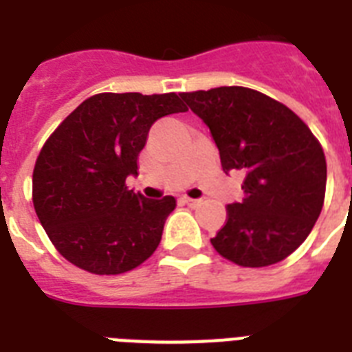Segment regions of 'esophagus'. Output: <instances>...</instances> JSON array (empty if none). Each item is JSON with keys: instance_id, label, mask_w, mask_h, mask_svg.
I'll return each instance as SVG.
<instances>
[{"instance_id": "1", "label": "esophagus", "mask_w": 352, "mask_h": 352, "mask_svg": "<svg viewBox=\"0 0 352 352\" xmlns=\"http://www.w3.org/2000/svg\"><path fill=\"white\" fill-rule=\"evenodd\" d=\"M182 201L185 203V205H188V207H197L199 203H201V199H194V197H188V196H183Z\"/></svg>"}]
</instances>
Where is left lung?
I'll use <instances>...</instances> for the list:
<instances>
[{"label":"left lung","instance_id":"left-lung-1","mask_svg":"<svg viewBox=\"0 0 352 352\" xmlns=\"http://www.w3.org/2000/svg\"><path fill=\"white\" fill-rule=\"evenodd\" d=\"M179 97L210 129L223 170L245 174V197L226 207L212 246L246 268L286 259L324 205L327 167L318 140L289 107L255 89L221 86Z\"/></svg>","mask_w":352,"mask_h":352}]
</instances>
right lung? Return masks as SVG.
Wrapping results in <instances>:
<instances>
[{"label": "right lung", "mask_w": 352, "mask_h": 352, "mask_svg": "<svg viewBox=\"0 0 352 352\" xmlns=\"http://www.w3.org/2000/svg\"><path fill=\"white\" fill-rule=\"evenodd\" d=\"M187 111L176 93H98L43 145L34 167V208L59 254L97 275L149 259L162 241L173 196L149 199L126 187L158 118Z\"/></svg>", "instance_id": "add662e5"}]
</instances>
